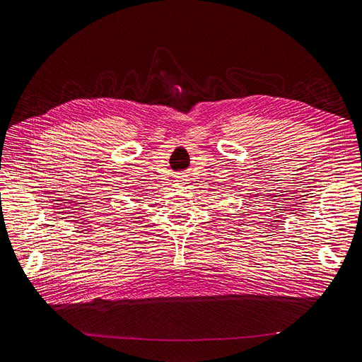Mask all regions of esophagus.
<instances>
[{"mask_svg": "<svg viewBox=\"0 0 362 362\" xmlns=\"http://www.w3.org/2000/svg\"><path fill=\"white\" fill-rule=\"evenodd\" d=\"M175 184L177 185H184L185 184V178L184 177H177L175 178Z\"/></svg>", "mask_w": 362, "mask_h": 362, "instance_id": "obj_1", "label": "esophagus"}]
</instances>
